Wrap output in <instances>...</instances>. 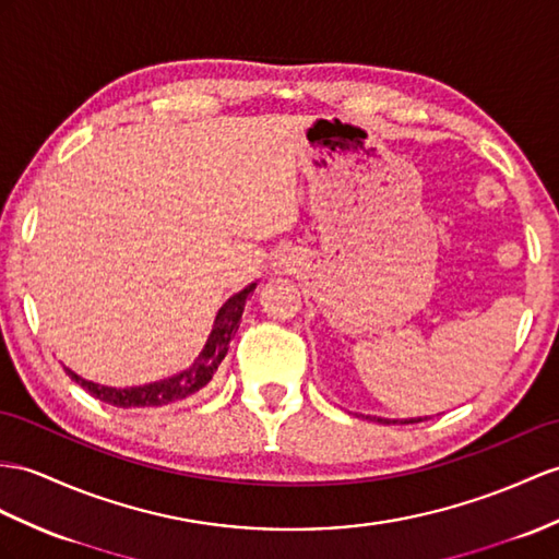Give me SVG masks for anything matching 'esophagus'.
I'll return each mask as SVG.
<instances>
[{"mask_svg": "<svg viewBox=\"0 0 559 559\" xmlns=\"http://www.w3.org/2000/svg\"><path fill=\"white\" fill-rule=\"evenodd\" d=\"M277 267L284 270V272H289L292 270V258H282V261L277 263Z\"/></svg>", "mask_w": 559, "mask_h": 559, "instance_id": "34e87169", "label": "esophagus"}]
</instances>
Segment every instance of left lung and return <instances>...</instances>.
Listing matches in <instances>:
<instances>
[{"mask_svg":"<svg viewBox=\"0 0 559 559\" xmlns=\"http://www.w3.org/2000/svg\"><path fill=\"white\" fill-rule=\"evenodd\" d=\"M377 421H382V425H391V421L389 419H377ZM413 421H421V419H411V421H403V425H413ZM393 425H396V421H393Z\"/></svg>","mask_w":559,"mask_h":559,"instance_id":"1","label":"left lung"}]
</instances>
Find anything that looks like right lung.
I'll return each instance as SVG.
<instances>
[{
  "instance_id": "right-lung-1",
  "label": "right lung",
  "mask_w": 559,
  "mask_h": 559,
  "mask_svg": "<svg viewBox=\"0 0 559 559\" xmlns=\"http://www.w3.org/2000/svg\"><path fill=\"white\" fill-rule=\"evenodd\" d=\"M253 289H255V284H249L247 289L235 294L221 310H217L211 336H209L206 346H203L201 356L197 358V362L180 374L163 379V382H154L146 386H132V389H111V386H99V384L85 382L83 377H78L75 372L68 370V367H63V370L75 384L83 386L90 396H94L102 403L116 405V407H158V405L185 401L189 396H194L197 391H201L213 379L217 365L223 362L225 353L229 348V342H233L237 330H239L243 304H247V298Z\"/></svg>"
}]
</instances>
